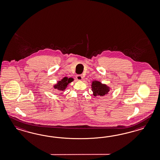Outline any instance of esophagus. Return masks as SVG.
I'll return each mask as SVG.
<instances>
[{"label": "esophagus", "instance_id": "1", "mask_svg": "<svg viewBox=\"0 0 160 160\" xmlns=\"http://www.w3.org/2000/svg\"><path fill=\"white\" fill-rule=\"evenodd\" d=\"M76 78L78 80H82V74H78L76 76Z\"/></svg>", "mask_w": 160, "mask_h": 160}]
</instances>
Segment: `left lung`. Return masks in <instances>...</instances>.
I'll use <instances>...</instances> for the list:
<instances>
[{"instance_id":"left-lung-1","label":"left lung","mask_w":160,"mask_h":160,"mask_svg":"<svg viewBox=\"0 0 160 160\" xmlns=\"http://www.w3.org/2000/svg\"><path fill=\"white\" fill-rule=\"evenodd\" d=\"M92 91L94 92L95 97H103L108 93L109 88L105 84H102L100 82L95 81L92 83Z\"/></svg>"}]
</instances>
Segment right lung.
Wrapping results in <instances>:
<instances>
[{
	"label": "right lung",
	"instance_id": "1",
	"mask_svg": "<svg viewBox=\"0 0 160 160\" xmlns=\"http://www.w3.org/2000/svg\"><path fill=\"white\" fill-rule=\"evenodd\" d=\"M73 79L72 78H64L62 79L61 81H59L58 83H57V85L54 86L55 89L58 90L59 91H62L65 90L68 85L72 82Z\"/></svg>",
	"mask_w": 160,
	"mask_h": 160
}]
</instances>
